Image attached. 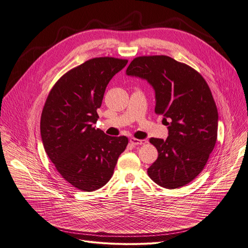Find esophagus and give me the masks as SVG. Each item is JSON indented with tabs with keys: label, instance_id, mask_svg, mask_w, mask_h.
<instances>
[{
	"label": "esophagus",
	"instance_id": "esophagus-1",
	"mask_svg": "<svg viewBox=\"0 0 248 248\" xmlns=\"http://www.w3.org/2000/svg\"><path fill=\"white\" fill-rule=\"evenodd\" d=\"M130 143L133 145H143L146 144L147 140H140V139H136V138H130Z\"/></svg>",
	"mask_w": 248,
	"mask_h": 248
}]
</instances>
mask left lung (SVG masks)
Listing matches in <instances>:
<instances>
[{
  "label": "left lung",
  "mask_w": 248,
  "mask_h": 248,
  "mask_svg": "<svg viewBox=\"0 0 248 248\" xmlns=\"http://www.w3.org/2000/svg\"><path fill=\"white\" fill-rule=\"evenodd\" d=\"M128 76L147 80L155 91V113L168 126L166 140L150 138L158 151L149 177L168 189L191 182L204 168L216 139L218 112L209 86L199 73L164 55L141 56Z\"/></svg>",
  "instance_id": "8db88e82"
}]
</instances>
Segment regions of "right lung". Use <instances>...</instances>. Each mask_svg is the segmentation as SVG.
<instances>
[{
    "label": "right lung",
    "mask_w": 248,
    "mask_h": 248,
    "mask_svg": "<svg viewBox=\"0 0 248 248\" xmlns=\"http://www.w3.org/2000/svg\"><path fill=\"white\" fill-rule=\"evenodd\" d=\"M128 60L93 58L71 69L51 89L41 115L44 148L60 175L82 191H94L112 177L128 138L95 129L106 87Z\"/></svg>",
    "instance_id": "right-lung-1"
}]
</instances>
